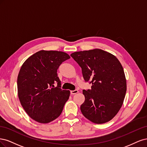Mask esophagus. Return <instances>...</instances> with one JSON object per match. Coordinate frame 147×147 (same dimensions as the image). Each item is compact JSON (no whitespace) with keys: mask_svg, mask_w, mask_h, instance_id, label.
Wrapping results in <instances>:
<instances>
[{"mask_svg":"<svg viewBox=\"0 0 147 147\" xmlns=\"http://www.w3.org/2000/svg\"><path fill=\"white\" fill-rule=\"evenodd\" d=\"M70 93L71 94H76V93H78V90H71L70 92Z\"/></svg>","mask_w":147,"mask_h":147,"instance_id":"esophagus-1","label":"esophagus"}]
</instances>
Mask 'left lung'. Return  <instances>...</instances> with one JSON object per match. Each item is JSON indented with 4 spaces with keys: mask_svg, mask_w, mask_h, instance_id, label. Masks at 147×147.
<instances>
[{
    "mask_svg": "<svg viewBox=\"0 0 147 147\" xmlns=\"http://www.w3.org/2000/svg\"><path fill=\"white\" fill-rule=\"evenodd\" d=\"M82 68L91 90H83L85 101L80 106L84 116L94 123L109 121L120 111L126 92L123 68L115 55L99 49L71 54Z\"/></svg>",
    "mask_w": 147,
    "mask_h": 147,
    "instance_id": "obj_1",
    "label": "left lung"
}]
</instances>
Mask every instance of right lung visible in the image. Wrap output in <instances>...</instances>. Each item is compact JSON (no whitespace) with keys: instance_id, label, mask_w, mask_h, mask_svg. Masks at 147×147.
Masks as SVG:
<instances>
[{"instance_id":"right-lung-1","label":"right lung","mask_w":147,"mask_h":147,"mask_svg":"<svg viewBox=\"0 0 147 147\" xmlns=\"http://www.w3.org/2000/svg\"><path fill=\"white\" fill-rule=\"evenodd\" d=\"M69 58L63 52L41 50L22 64L17 80L18 97L33 120L48 123L60 115L70 92L60 88L57 72L61 63Z\"/></svg>"}]
</instances>
